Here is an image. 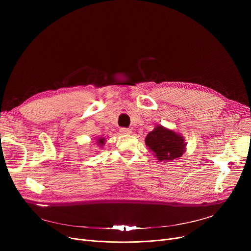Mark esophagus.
<instances>
[{
	"label": "esophagus",
	"instance_id": "obj_1",
	"mask_svg": "<svg viewBox=\"0 0 251 251\" xmlns=\"http://www.w3.org/2000/svg\"><path fill=\"white\" fill-rule=\"evenodd\" d=\"M120 132L122 134H131V133H132V130H131L130 128H121Z\"/></svg>",
	"mask_w": 251,
	"mask_h": 251
}]
</instances>
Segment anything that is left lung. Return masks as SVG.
I'll return each mask as SVG.
<instances>
[{"instance_id":"left-lung-1","label":"left lung","mask_w":251,"mask_h":251,"mask_svg":"<svg viewBox=\"0 0 251 251\" xmlns=\"http://www.w3.org/2000/svg\"><path fill=\"white\" fill-rule=\"evenodd\" d=\"M147 147L159 161H173L186 151V142L175 131L157 125L146 137Z\"/></svg>"}]
</instances>
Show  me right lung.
Segmentation results:
<instances>
[{
  "label": "right lung",
  "mask_w": 251,
  "mask_h": 251,
  "mask_svg": "<svg viewBox=\"0 0 251 251\" xmlns=\"http://www.w3.org/2000/svg\"><path fill=\"white\" fill-rule=\"evenodd\" d=\"M104 137H100V138H98V140H97V143H98V146H100V148H101L103 144H104Z\"/></svg>",
  "instance_id": "right-lung-1"
}]
</instances>
